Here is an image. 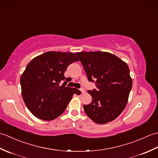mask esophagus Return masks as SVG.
<instances>
[{
    "label": "esophagus",
    "mask_w": 158,
    "mask_h": 158,
    "mask_svg": "<svg viewBox=\"0 0 158 158\" xmlns=\"http://www.w3.org/2000/svg\"><path fill=\"white\" fill-rule=\"evenodd\" d=\"M80 91L81 92V93H82V94L85 93V90H84V89H83V88H81V89H80Z\"/></svg>",
    "instance_id": "esophagus-1"
}]
</instances>
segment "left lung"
<instances>
[{"instance_id": "1", "label": "left lung", "mask_w": 158, "mask_h": 158, "mask_svg": "<svg viewBox=\"0 0 158 158\" xmlns=\"http://www.w3.org/2000/svg\"><path fill=\"white\" fill-rule=\"evenodd\" d=\"M89 81L97 89L89 90L92 102L83 105L93 122L104 124L116 119L125 109L132 81L127 64L105 52H77Z\"/></svg>"}]
</instances>
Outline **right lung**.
I'll use <instances>...</instances> for the list:
<instances>
[{
	"label": "right lung",
	"mask_w": 158,
	"mask_h": 158,
	"mask_svg": "<svg viewBox=\"0 0 158 158\" xmlns=\"http://www.w3.org/2000/svg\"><path fill=\"white\" fill-rule=\"evenodd\" d=\"M77 61L79 59L73 53L48 52L28 64L20 78L22 95L36 117L55 119L64 111L73 94H81L78 89L66 87L69 79L64 73L69 64Z\"/></svg>",
	"instance_id": "1"
}]
</instances>
